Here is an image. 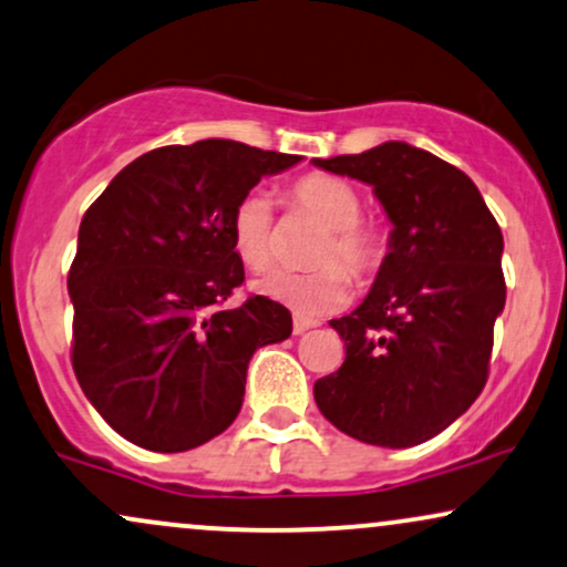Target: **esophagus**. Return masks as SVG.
<instances>
[{
	"label": "esophagus",
	"instance_id": "esophagus-1",
	"mask_svg": "<svg viewBox=\"0 0 567 567\" xmlns=\"http://www.w3.org/2000/svg\"><path fill=\"white\" fill-rule=\"evenodd\" d=\"M318 323L316 320H307V318H299V316H295V333L299 337V333H305V331H310V328H316Z\"/></svg>",
	"mask_w": 567,
	"mask_h": 567
}]
</instances>
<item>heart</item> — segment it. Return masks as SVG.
Returning <instances> with one entry per match:
<instances>
[{"label": "heart", "mask_w": 567, "mask_h": 567, "mask_svg": "<svg viewBox=\"0 0 567 567\" xmlns=\"http://www.w3.org/2000/svg\"><path fill=\"white\" fill-rule=\"evenodd\" d=\"M286 199L326 226V234L310 251V262L318 268L305 272L270 270L257 281V291L297 316H326L347 305L352 291L347 269L360 284H370L383 270L389 257L386 230L360 218L362 199L358 188L337 176L307 173L289 186ZM228 234L236 257L247 268H268L272 260V202L262 188H249L236 199Z\"/></svg>", "instance_id": "1"}]
</instances>
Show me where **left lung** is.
Here are the masks:
<instances>
[{
  "label": "left lung",
  "mask_w": 567,
  "mask_h": 567,
  "mask_svg": "<svg viewBox=\"0 0 567 567\" xmlns=\"http://www.w3.org/2000/svg\"><path fill=\"white\" fill-rule=\"evenodd\" d=\"M312 163L373 186L394 226L370 295L331 320L347 358L316 381L318 408L358 442H429L486 383L507 295L502 230L476 184L417 146L386 142Z\"/></svg>",
  "instance_id": "1"
}]
</instances>
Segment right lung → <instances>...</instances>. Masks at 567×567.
<instances>
[{
  "label": "right lung",
  "mask_w": 567,
  "mask_h": 567,
  "mask_svg": "<svg viewBox=\"0 0 567 567\" xmlns=\"http://www.w3.org/2000/svg\"><path fill=\"white\" fill-rule=\"evenodd\" d=\"M299 155L228 138L159 146L83 215L68 272L75 379L123 439L186 452L236 421L257 347L291 337L268 297L223 310L244 281L230 209Z\"/></svg>",
  "instance_id": "right-lung-1"
}]
</instances>
